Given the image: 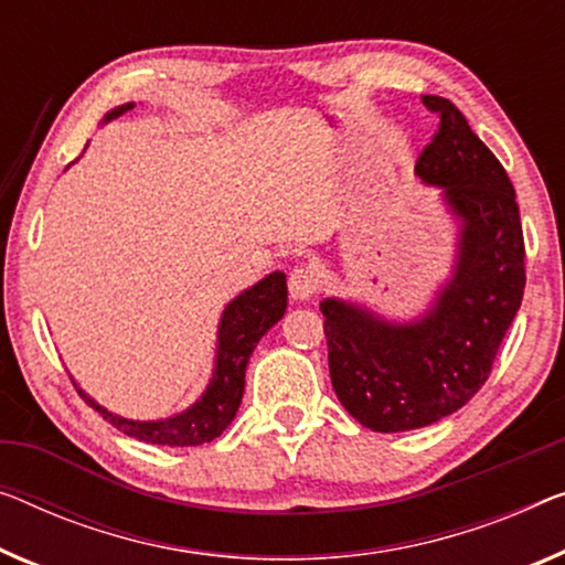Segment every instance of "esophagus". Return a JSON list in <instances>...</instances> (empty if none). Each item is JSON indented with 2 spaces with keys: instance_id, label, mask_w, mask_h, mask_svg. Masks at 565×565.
Wrapping results in <instances>:
<instances>
[{
  "instance_id": "1",
  "label": "esophagus",
  "mask_w": 565,
  "mask_h": 565,
  "mask_svg": "<svg viewBox=\"0 0 565 565\" xmlns=\"http://www.w3.org/2000/svg\"><path fill=\"white\" fill-rule=\"evenodd\" d=\"M319 271L311 266H297L289 274V294L294 299H311L315 294H319Z\"/></svg>"
}]
</instances>
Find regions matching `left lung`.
Here are the masks:
<instances>
[{
  "instance_id": "obj_1",
  "label": "left lung",
  "mask_w": 565,
  "mask_h": 565,
  "mask_svg": "<svg viewBox=\"0 0 565 565\" xmlns=\"http://www.w3.org/2000/svg\"><path fill=\"white\" fill-rule=\"evenodd\" d=\"M439 131L420 151L416 174L444 190L461 221L454 276L416 322H385L373 311L324 299V337L337 398L381 434L411 431L459 411L492 363L525 291V241L508 172L465 114L424 96Z\"/></svg>"
}]
</instances>
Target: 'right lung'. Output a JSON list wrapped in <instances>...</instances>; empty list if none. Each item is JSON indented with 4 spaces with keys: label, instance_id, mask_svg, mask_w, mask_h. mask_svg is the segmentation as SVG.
<instances>
[{
    "label": "right lung",
    "instance_id": "add662e5",
    "mask_svg": "<svg viewBox=\"0 0 565 565\" xmlns=\"http://www.w3.org/2000/svg\"><path fill=\"white\" fill-rule=\"evenodd\" d=\"M134 108L126 104L106 114L104 121H111ZM286 311V276L281 271L268 274L256 286H250L238 294L221 317L217 327V355L213 381L200 395V401L192 403L188 411L164 420H129L111 414L104 406L83 393L78 385L81 398L96 408L108 424L119 428L121 434L131 439L159 444V446H200L221 436L235 418V411L241 406L243 385H246V365L250 352L256 350L260 337L279 322Z\"/></svg>",
    "mask_w": 565,
    "mask_h": 565
}]
</instances>
